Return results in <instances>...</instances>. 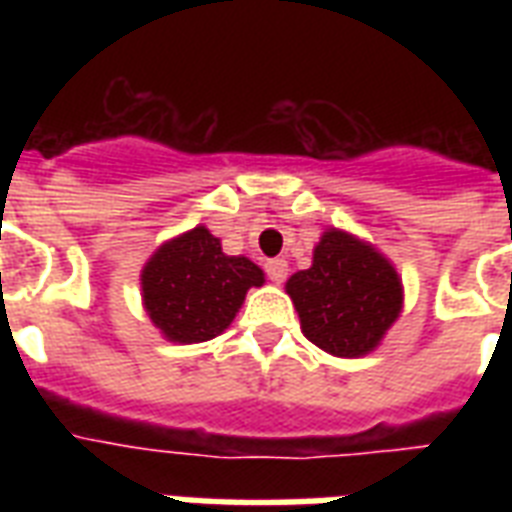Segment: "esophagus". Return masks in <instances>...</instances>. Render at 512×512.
<instances>
[{
  "mask_svg": "<svg viewBox=\"0 0 512 512\" xmlns=\"http://www.w3.org/2000/svg\"><path fill=\"white\" fill-rule=\"evenodd\" d=\"M287 271H289V265L284 257H273V260H268V263H265V273H268V279L276 281V284H281V281L287 279Z\"/></svg>",
  "mask_w": 512,
  "mask_h": 512,
  "instance_id": "esophagus-1",
  "label": "esophagus"
}]
</instances>
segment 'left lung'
I'll use <instances>...</instances> for the list:
<instances>
[{
	"instance_id": "1",
	"label": "left lung",
	"mask_w": 512,
	"mask_h": 512,
	"mask_svg": "<svg viewBox=\"0 0 512 512\" xmlns=\"http://www.w3.org/2000/svg\"><path fill=\"white\" fill-rule=\"evenodd\" d=\"M305 337L332 356L356 358L377 342L401 313V281L369 244L327 231L313 249V265L287 281Z\"/></svg>"
}]
</instances>
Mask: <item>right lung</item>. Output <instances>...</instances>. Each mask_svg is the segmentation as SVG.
Returning <instances> with one entry per match:
<instances>
[{
  "mask_svg": "<svg viewBox=\"0 0 512 512\" xmlns=\"http://www.w3.org/2000/svg\"><path fill=\"white\" fill-rule=\"evenodd\" d=\"M143 303L172 342H204L220 335L263 271L247 257H228L220 239L199 225L156 249L143 268Z\"/></svg>",
  "mask_w": 512,
  "mask_h": 512,
  "instance_id": "obj_1",
  "label": "right lung"
}]
</instances>
